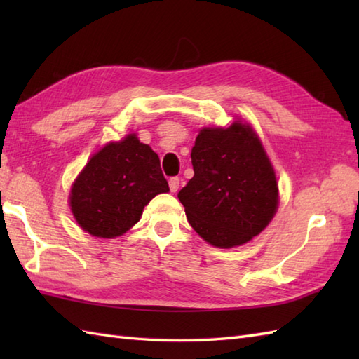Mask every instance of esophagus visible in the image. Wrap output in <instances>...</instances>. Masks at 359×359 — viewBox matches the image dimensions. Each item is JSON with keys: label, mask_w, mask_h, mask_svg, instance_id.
Listing matches in <instances>:
<instances>
[{"label": "esophagus", "mask_w": 359, "mask_h": 359, "mask_svg": "<svg viewBox=\"0 0 359 359\" xmlns=\"http://www.w3.org/2000/svg\"><path fill=\"white\" fill-rule=\"evenodd\" d=\"M168 184H170L171 193H177L179 191V187H180V179L179 177H171Z\"/></svg>", "instance_id": "1"}]
</instances>
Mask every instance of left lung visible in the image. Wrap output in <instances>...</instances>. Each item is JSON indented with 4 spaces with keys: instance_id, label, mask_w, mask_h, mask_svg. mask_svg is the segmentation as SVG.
<instances>
[{
    "instance_id": "obj_1",
    "label": "left lung",
    "mask_w": 359,
    "mask_h": 359,
    "mask_svg": "<svg viewBox=\"0 0 359 359\" xmlns=\"http://www.w3.org/2000/svg\"><path fill=\"white\" fill-rule=\"evenodd\" d=\"M191 162L194 175L177 197L203 241L233 248L270 224L279 202L276 174L248 123L236 120L228 128H202Z\"/></svg>"
}]
</instances>
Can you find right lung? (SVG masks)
I'll list each match as a JSON object with an SVG mask.
<instances>
[{
	"label": "right lung",
	"instance_id": "add662e5",
	"mask_svg": "<svg viewBox=\"0 0 359 359\" xmlns=\"http://www.w3.org/2000/svg\"><path fill=\"white\" fill-rule=\"evenodd\" d=\"M168 191L158 156L128 134L90 157L71 188L69 205L83 230L112 239L139 222L152 197Z\"/></svg>",
	"mask_w": 359,
	"mask_h": 359
}]
</instances>
